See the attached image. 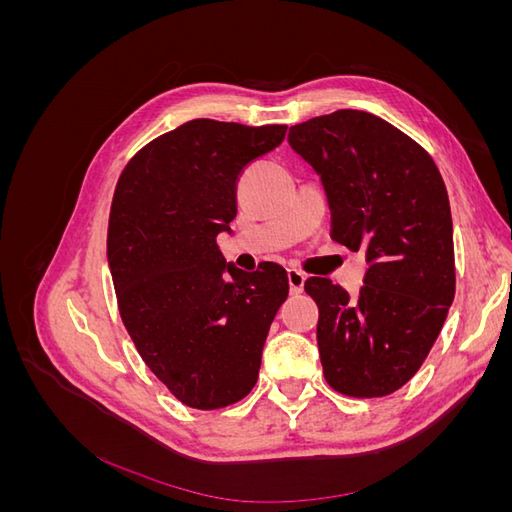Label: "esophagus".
<instances>
[{
    "mask_svg": "<svg viewBox=\"0 0 512 512\" xmlns=\"http://www.w3.org/2000/svg\"><path fill=\"white\" fill-rule=\"evenodd\" d=\"M305 280H307V277H305L301 271L288 269V284H290V292H292V294H301V292H303Z\"/></svg>",
    "mask_w": 512,
    "mask_h": 512,
    "instance_id": "obj_1",
    "label": "esophagus"
}]
</instances>
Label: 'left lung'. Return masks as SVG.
I'll use <instances>...</instances> for the list:
<instances>
[{"instance_id": "8db88e82", "label": "left lung", "mask_w": 512, "mask_h": 512, "mask_svg": "<svg viewBox=\"0 0 512 512\" xmlns=\"http://www.w3.org/2000/svg\"><path fill=\"white\" fill-rule=\"evenodd\" d=\"M288 143L320 177L333 241L369 265L356 297L327 277L305 282L320 309L324 378L344 395H389L423 365L455 297L440 170L389 121L352 108L292 126Z\"/></svg>"}]
</instances>
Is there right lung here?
<instances>
[{"label": "right lung", "mask_w": 512, "mask_h": 512, "mask_svg": "<svg viewBox=\"0 0 512 512\" xmlns=\"http://www.w3.org/2000/svg\"><path fill=\"white\" fill-rule=\"evenodd\" d=\"M286 126L192 119L143 147L117 181L106 256L119 314L143 356L185 406L215 410L254 389L288 275L226 262L237 179L284 141Z\"/></svg>", "instance_id": "1"}]
</instances>
